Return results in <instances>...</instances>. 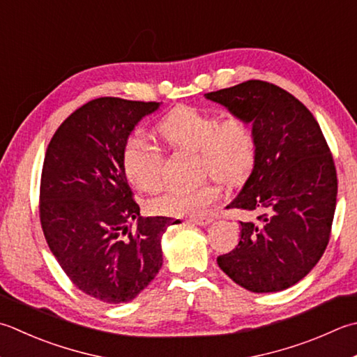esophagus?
Masks as SVG:
<instances>
[{
	"label": "esophagus",
	"instance_id": "1",
	"mask_svg": "<svg viewBox=\"0 0 357 357\" xmlns=\"http://www.w3.org/2000/svg\"><path fill=\"white\" fill-rule=\"evenodd\" d=\"M188 222H193V225H198V226H207L212 222L211 216H193V218H188Z\"/></svg>",
	"mask_w": 357,
	"mask_h": 357
}]
</instances>
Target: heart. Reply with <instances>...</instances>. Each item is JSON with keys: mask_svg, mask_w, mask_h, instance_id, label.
<instances>
[{"mask_svg": "<svg viewBox=\"0 0 357 357\" xmlns=\"http://www.w3.org/2000/svg\"><path fill=\"white\" fill-rule=\"evenodd\" d=\"M156 130L173 149L197 151L199 172L213 174L226 185L244 183L254 167L257 137L252 123L243 116L220 119L213 113L179 107L167 114ZM123 169L139 190L156 192L162 184L164 153L149 139L132 135L123 146ZM218 198V185L206 179L197 185L169 188L151 199L150 208L156 215L195 216Z\"/></svg>", "mask_w": 357, "mask_h": 357, "instance_id": "obj_1", "label": "heart"}]
</instances>
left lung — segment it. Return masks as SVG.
I'll return each mask as SVG.
<instances>
[{
    "instance_id": "1",
    "label": "left lung",
    "mask_w": 357,
    "mask_h": 357,
    "mask_svg": "<svg viewBox=\"0 0 357 357\" xmlns=\"http://www.w3.org/2000/svg\"><path fill=\"white\" fill-rule=\"evenodd\" d=\"M206 97L246 117L257 137L252 174L227 206L246 216L241 238L216 261L249 291H283L316 266L330 241L337 197L331 150L311 111L274 83L248 80Z\"/></svg>"
}]
</instances>
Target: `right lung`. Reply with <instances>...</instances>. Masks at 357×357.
<instances>
[{
	"instance_id": "right-lung-1",
	"label": "right lung",
	"mask_w": 357,
	"mask_h": 357,
	"mask_svg": "<svg viewBox=\"0 0 357 357\" xmlns=\"http://www.w3.org/2000/svg\"><path fill=\"white\" fill-rule=\"evenodd\" d=\"M158 107L91 100L60 125L45 155L38 208L47 246L75 288L103 303L130 302L150 284L162 266L160 236L179 222L142 218L123 169L130 131Z\"/></svg>"
}]
</instances>
